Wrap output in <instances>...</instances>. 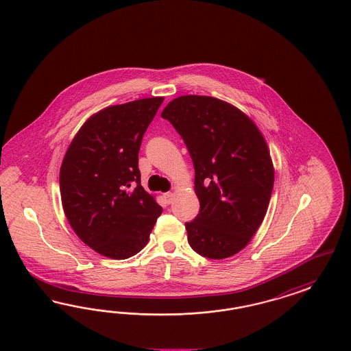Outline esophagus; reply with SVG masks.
Here are the masks:
<instances>
[{
    "mask_svg": "<svg viewBox=\"0 0 351 351\" xmlns=\"http://www.w3.org/2000/svg\"><path fill=\"white\" fill-rule=\"evenodd\" d=\"M164 202L167 203V204H171L173 203V200H174V194L173 193H167V194H164Z\"/></svg>",
    "mask_w": 351,
    "mask_h": 351,
    "instance_id": "obj_1",
    "label": "esophagus"
}]
</instances>
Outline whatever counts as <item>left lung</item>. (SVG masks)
<instances>
[{
	"label": "left lung",
	"instance_id": "8db88e82",
	"mask_svg": "<svg viewBox=\"0 0 351 351\" xmlns=\"http://www.w3.org/2000/svg\"><path fill=\"white\" fill-rule=\"evenodd\" d=\"M186 144L195 169L197 216L186 222L187 239L208 259L233 256L264 220L274 171L255 123L233 105L187 95L161 113Z\"/></svg>",
	"mask_w": 351,
	"mask_h": 351
}]
</instances>
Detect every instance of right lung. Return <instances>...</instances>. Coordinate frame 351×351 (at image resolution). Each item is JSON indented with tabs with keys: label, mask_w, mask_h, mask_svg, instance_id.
<instances>
[{
	"label": "right lung",
	"mask_w": 351,
	"mask_h": 351,
	"mask_svg": "<svg viewBox=\"0 0 351 351\" xmlns=\"http://www.w3.org/2000/svg\"><path fill=\"white\" fill-rule=\"evenodd\" d=\"M164 97L105 108L78 131L66 152L60 190L79 238L110 259L143 248L162 212L141 184L138 155Z\"/></svg>",
	"instance_id": "add662e5"
}]
</instances>
